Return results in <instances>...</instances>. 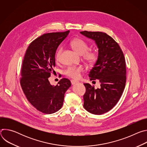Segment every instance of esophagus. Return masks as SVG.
I'll use <instances>...</instances> for the list:
<instances>
[{"label": "esophagus", "mask_w": 147, "mask_h": 147, "mask_svg": "<svg viewBox=\"0 0 147 147\" xmlns=\"http://www.w3.org/2000/svg\"><path fill=\"white\" fill-rule=\"evenodd\" d=\"M77 82H78L77 81H76V80H71V83L72 85L76 84L77 83Z\"/></svg>", "instance_id": "1"}]
</instances>
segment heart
<instances>
[{
    "label": "heart",
    "instance_id": "obj_1",
    "mask_svg": "<svg viewBox=\"0 0 147 147\" xmlns=\"http://www.w3.org/2000/svg\"><path fill=\"white\" fill-rule=\"evenodd\" d=\"M70 45L77 53L82 56L83 59L89 65H92L97 61L98 57V53L95 51L88 50L90 48L89 45L84 40L80 38H75L70 42ZM62 51V47L58 49L56 54V60H59ZM84 68L82 65L69 66L65 70V74L70 78L78 79L80 77L81 73L84 71Z\"/></svg>",
    "mask_w": 147,
    "mask_h": 147
}]
</instances>
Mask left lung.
I'll return each mask as SVG.
<instances>
[{"mask_svg":"<svg viewBox=\"0 0 147 147\" xmlns=\"http://www.w3.org/2000/svg\"><path fill=\"white\" fill-rule=\"evenodd\" d=\"M81 34L95 40L98 48V57L88 76L98 80L100 88L95 89L84 83V107L90 113L102 115L111 110L119 100L126 81V67L123 51L116 42L102 32L81 31Z\"/></svg>","mask_w":147,"mask_h":147,"instance_id":"left-lung-1","label":"left lung"}]
</instances>
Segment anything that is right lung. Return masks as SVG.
Listing matches in <instances>:
<instances>
[{
	"instance_id": "add662e5",
	"label": "right lung",
	"mask_w": 147,
	"mask_h": 147,
	"mask_svg": "<svg viewBox=\"0 0 147 147\" xmlns=\"http://www.w3.org/2000/svg\"><path fill=\"white\" fill-rule=\"evenodd\" d=\"M70 31L43 34L34 40L26 50L21 70L20 84L30 103L46 114L56 112L63 106L65 94L71 86L63 78L52 86L48 78L54 72L57 47Z\"/></svg>"
}]
</instances>
